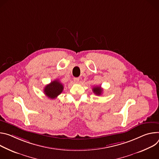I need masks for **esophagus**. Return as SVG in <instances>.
Segmentation results:
<instances>
[{
  "label": "esophagus",
  "instance_id": "esophagus-1",
  "mask_svg": "<svg viewBox=\"0 0 159 159\" xmlns=\"http://www.w3.org/2000/svg\"><path fill=\"white\" fill-rule=\"evenodd\" d=\"M79 80H80L79 78H74V81H75V83H78L79 82Z\"/></svg>",
  "mask_w": 159,
  "mask_h": 159
}]
</instances>
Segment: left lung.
<instances>
[{
	"mask_svg": "<svg viewBox=\"0 0 159 159\" xmlns=\"http://www.w3.org/2000/svg\"><path fill=\"white\" fill-rule=\"evenodd\" d=\"M93 92L97 95H100L103 92V90L101 89L100 86H95L93 89Z\"/></svg>",
	"mask_w": 159,
	"mask_h": 159,
	"instance_id": "left-lung-1",
	"label": "left lung"
}]
</instances>
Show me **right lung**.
I'll return each instance as SVG.
<instances>
[{"instance_id":"right-lung-1","label":"right lung","mask_w":159,"mask_h":159,"mask_svg":"<svg viewBox=\"0 0 159 159\" xmlns=\"http://www.w3.org/2000/svg\"><path fill=\"white\" fill-rule=\"evenodd\" d=\"M63 89V84L58 80H56L51 81L44 88V93L48 98L54 99L62 92Z\"/></svg>"}]
</instances>
